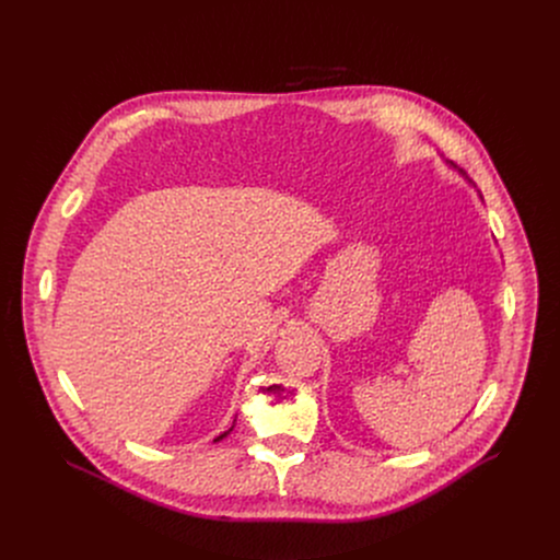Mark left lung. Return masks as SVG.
<instances>
[{
	"mask_svg": "<svg viewBox=\"0 0 560 560\" xmlns=\"http://www.w3.org/2000/svg\"><path fill=\"white\" fill-rule=\"evenodd\" d=\"M447 166H452V164H447ZM452 168H454V166H452ZM454 171H456V168H454ZM458 175H460V177H465V175H463V173H460V171H458ZM465 182H467V184H471V182H469V179H467V177H465Z\"/></svg>",
	"mask_w": 560,
	"mask_h": 560,
	"instance_id": "obj_1",
	"label": "left lung"
}]
</instances>
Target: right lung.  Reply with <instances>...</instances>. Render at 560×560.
Instances as JSON below:
<instances>
[{
	"label": "right lung",
	"instance_id": "right-lung-1",
	"mask_svg": "<svg viewBox=\"0 0 560 560\" xmlns=\"http://www.w3.org/2000/svg\"><path fill=\"white\" fill-rule=\"evenodd\" d=\"M234 421H236V417H234ZM232 428H234V423H232ZM232 428H230V430H228V432H223V434H219V436H217V439H214V443H219V441H221V439H225V436H228V434H230V432H232Z\"/></svg>",
	"mask_w": 560,
	"mask_h": 560
}]
</instances>
